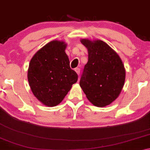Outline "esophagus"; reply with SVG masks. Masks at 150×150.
Instances as JSON below:
<instances>
[{
  "label": "esophagus",
  "instance_id": "1",
  "mask_svg": "<svg viewBox=\"0 0 150 150\" xmlns=\"http://www.w3.org/2000/svg\"><path fill=\"white\" fill-rule=\"evenodd\" d=\"M75 71H76V72L77 74H78V76H79V75H80V68H76V69H75Z\"/></svg>",
  "mask_w": 150,
  "mask_h": 150
}]
</instances>
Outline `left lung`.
I'll list each match as a JSON object with an SVG mask.
<instances>
[{
    "mask_svg": "<svg viewBox=\"0 0 150 150\" xmlns=\"http://www.w3.org/2000/svg\"><path fill=\"white\" fill-rule=\"evenodd\" d=\"M88 50L80 86L92 104L104 107L118 98L125 80V69L117 52L103 41L81 39Z\"/></svg>",
    "mask_w": 150,
    "mask_h": 150,
    "instance_id": "left-lung-1",
    "label": "left lung"
}]
</instances>
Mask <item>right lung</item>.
<instances>
[{
  "label": "right lung",
  "mask_w": 150,
  "mask_h": 150,
  "mask_svg": "<svg viewBox=\"0 0 150 150\" xmlns=\"http://www.w3.org/2000/svg\"><path fill=\"white\" fill-rule=\"evenodd\" d=\"M65 41L53 40L37 52L29 62L27 78L32 93L47 107L59 105L77 82L70 67Z\"/></svg>",
  "instance_id": "obj_1"
}]
</instances>
